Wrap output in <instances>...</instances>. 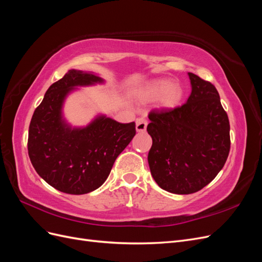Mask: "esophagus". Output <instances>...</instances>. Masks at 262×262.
<instances>
[{
  "instance_id": "obj_1",
  "label": "esophagus",
  "mask_w": 262,
  "mask_h": 262,
  "mask_svg": "<svg viewBox=\"0 0 262 262\" xmlns=\"http://www.w3.org/2000/svg\"><path fill=\"white\" fill-rule=\"evenodd\" d=\"M146 126H147V120L145 118H138L137 119V131L138 132H144L146 130Z\"/></svg>"
}]
</instances>
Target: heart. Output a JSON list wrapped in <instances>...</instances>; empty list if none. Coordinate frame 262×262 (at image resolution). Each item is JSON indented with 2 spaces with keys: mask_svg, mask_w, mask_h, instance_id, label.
Listing matches in <instances>:
<instances>
[{
  "mask_svg": "<svg viewBox=\"0 0 262 262\" xmlns=\"http://www.w3.org/2000/svg\"><path fill=\"white\" fill-rule=\"evenodd\" d=\"M147 99H157L162 107L172 108L177 106L184 97V90L179 83L171 82L167 78H157L150 82L143 92Z\"/></svg>",
  "mask_w": 262,
  "mask_h": 262,
  "instance_id": "b5f03b06",
  "label": "heart"
}]
</instances>
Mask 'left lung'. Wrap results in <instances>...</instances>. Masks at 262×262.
<instances>
[{"mask_svg":"<svg viewBox=\"0 0 262 262\" xmlns=\"http://www.w3.org/2000/svg\"><path fill=\"white\" fill-rule=\"evenodd\" d=\"M191 94L176 108L148 114L150 173L166 191L190 194L216 177L231 148L229 121L215 86L188 73Z\"/></svg>","mask_w":262,"mask_h":262,"instance_id":"left-lung-1","label":"left lung"}]
</instances>
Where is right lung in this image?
Instances as JSON below:
<instances>
[{
    "mask_svg": "<svg viewBox=\"0 0 262 262\" xmlns=\"http://www.w3.org/2000/svg\"><path fill=\"white\" fill-rule=\"evenodd\" d=\"M94 73L70 70L53 83L31 118L28 155L46 182L61 192L85 194L108 178L116 158L136 136V123H120L97 116L84 128H72L63 118L62 107L77 86L102 83Z\"/></svg>",
    "mask_w": 262,
    "mask_h": 262,
    "instance_id": "add662e5",
    "label": "right lung"
}]
</instances>
